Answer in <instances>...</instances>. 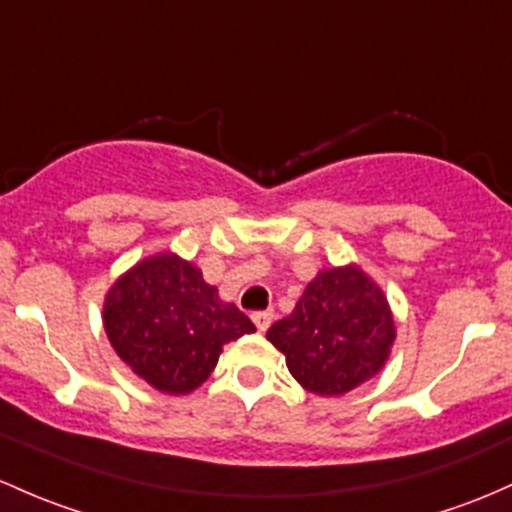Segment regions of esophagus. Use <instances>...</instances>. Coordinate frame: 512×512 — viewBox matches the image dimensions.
Here are the masks:
<instances>
[{
	"mask_svg": "<svg viewBox=\"0 0 512 512\" xmlns=\"http://www.w3.org/2000/svg\"><path fill=\"white\" fill-rule=\"evenodd\" d=\"M272 319H274L272 311H255V314H252V321H255L257 331H267L272 324Z\"/></svg>",
	"mask_w": 512,
	"mask_h": 512,
	"instance_id": "obj_1",
	"label": "esophagus"
}]
</instances>
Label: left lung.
Listing matches in <instances>:
<instances>
[{
  "label": "left lung",
  "mask_w": 512,
  "mask_h": 512,
  "mask_svg": "<svg viewBox=\"0 0 512 512\" xmlns=\"http://www.w3.org/2000/svg\"><path fill=\"white\" fill-rule=\"evenodd\" d=\"M397 328L385 292L358 265L321 270L267 331L304 390L338 397L385 368Z\"/></svg>",
  "instance_id": "1"
}]
</instances>
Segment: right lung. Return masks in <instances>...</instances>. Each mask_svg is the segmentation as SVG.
<instances>
[{
    "label": "right lung",
    "instance_id": "add662e5",
    "mask_svg": "<svg viewBox=\"0 0 512 512\" xmlns=\"http://www.w3.org/2000/svg\"><path fill=\"white\" fill-rule=\"evenodd\" d=\"M110 346L134 375L166 395H188L213 373L223 346L255 324L193 262L157 252L115 279L102 304Z\"/></svg>",
    "mask_w": 512,
    "mask_h": 512
}]
</instances>
